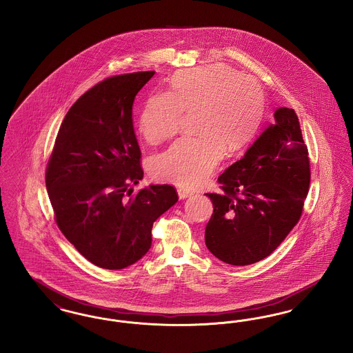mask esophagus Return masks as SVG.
<instances>
[{
  "mask_svg": "<svg viewBox=\"0 0 353 353\" xmlns=\"http://www.w3.org/2000/svg\"><path fill=\"white\" fill-rule=\"evenodd\" d=\"M177 193H179V197H180V200L188 199V197H190V196L193 194L190 190H186V189H183V188L177 189Z\"/></svg>",
  "mask_w": 353,
  "mask_h": 353,
  "instance_id": "obj_1",
  "label": "esophagus"
}]
</instances>
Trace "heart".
I'll return each mask as SVG.
<instances>
[{"mask_svg":"<svg viewBox=\"0 0 353 353\" xmlns=\"http://www.w3.org/2000/svg\"><path fill=\"white\" fill-rule=\"evenodd\" d=\"M183 114H196L194 137H181L152 161L159 181L196 188L217 165L222 151L245 148L259 128L263 94L252 77L226 66H209L176 74L170 92L151 95L139 114L144 139L160 143L177 132Z\"/></svg>","mask_w":353,"mask_h":353,"instance_id":"heart-1","label":"heart"}]
</instances>
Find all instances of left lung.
<instances>
[{
	"label": "left lung",
	"mask_w": 353,
	"mask_h": 353,
	"mask_svg": "<svg viewBox=\"0 0 353 353\" xmlns=\"http://www.w3.org/2000/svg\"><path fill=\"white\" fill-rule=\"evenodd\" d=\"M310 159L299 119L281 107L241 160L206 193L213 214L205 229L209 252L233 266L269 256L298 223L310 188Z\"/></svg>",
	"instance_id": "8db88e82"
}]
</instances>
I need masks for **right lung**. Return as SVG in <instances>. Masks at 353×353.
Returning <instances> with one entry per match:
<instances>
[{
	"mask_svg": "<svg viewBox=\"0 0 353 353\" xmlns=\"http://www.w3.org/2000/svg\"><path fill=\"white\" fill-rule=\"evenodd\" d=\"M153 75H117L84 92L63 119L48 163L46 189L58 228L101 269L141 259L151 249L153 222L179 200L170 185H150L134 196L128 190L144 174L132 105Z\"/></svg>",
	"mask_w": 353,
	"mask_h": 353,
	"instance_id": "obj_1",
	"label": "right lung"
}]
</instances>
